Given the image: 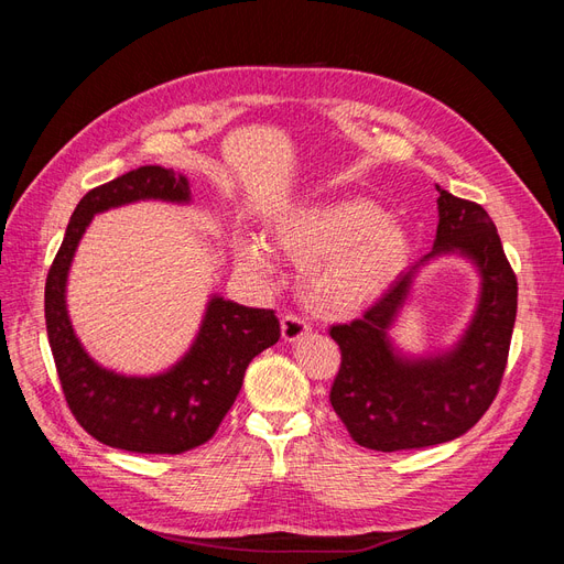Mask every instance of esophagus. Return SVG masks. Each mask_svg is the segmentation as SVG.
I'll list each match as a JSON object with an SVG mask.
<instances>
[{
    "label": "esophagus",
    "instance_id": "34e87169",
    "mask_svg": "<svg viewBox=\"0 0 564 564\" xmlns=\"http://www.w3.org/2000/svg\"><path fill=\"white\" fill-rule=\"evenodd\" d=\"M308 334H311L308 322H303L296 315H284L282 317V338H284V344H299V340H303Z\"/></svg>",
    "mask_w": 564,
    "mask_h": 564
}]
</instances>
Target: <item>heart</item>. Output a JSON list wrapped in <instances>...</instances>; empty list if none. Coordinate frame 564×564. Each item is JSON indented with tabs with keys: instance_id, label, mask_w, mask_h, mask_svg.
Returning a JSON list of instances; mask_svg holds the SVG:
<instances>
[{
	"instance_id": "obj_1",
	"label": "heart",
	"mask_w": 564,
	"mask_h": 564,
	"mask_svg": "<svg viewBox=\"0 0 564 564\" xmlns=\"http://www.w3.org/2000/svg\"><path fill=\"white\" fill-rule=\"evenodd\" d=\"M272 240L289 259L303 263V299L329 319L369 311L412 259L406 228L367 197L299 204L275 218ZM240 256L256 270L272 265L268 247L253 235L242 240Z\"/></svg>"
}]
</instances>
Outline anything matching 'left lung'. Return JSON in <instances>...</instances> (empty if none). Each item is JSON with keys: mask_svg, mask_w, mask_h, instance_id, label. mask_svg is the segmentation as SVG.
Masks as SVG:
<instances>
[{"mask_svg": "<svg viewBox=\"0 0 564 564\" xmlns=\"http://www.w3.org/2000/svg\"><path fill=\"white\" fill-rule=\"evenodd\" d=\"M437 187L433 251L404 270L365 317L329 329L340 369L329 400L350 437L377 452L421 449L456 440L482 419L497 398L518 313V280L497 226L480 204ZM440 254H460L481 278L476 313L454 347L412 356L389 336L421 267Z\"/></svg>", "mask_w": 564, "mask_h": 564, "instance_id": "8db88e82", "label": "left lung"}]
</instances>
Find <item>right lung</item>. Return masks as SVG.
Masks as SVG:
<instances>
[{"mask_svg": "<svg viewBox=\"0 0 564 564\" xmlns=\"http://www.w3.org/2000/svg\"><path fill=\"white\" fill-rule=\"evenodd\" d=\"M148 199L191 204V183L172 169L139 166L79 199L46 278V336L67 406L84 431L115 449L183 454L216 433L249 362L278 344L280 319L272 311L212 294L191 348L169 369L131 377L98 365L67 315V275L96 214Z\"/></svg>", "mask_w": 564, "mask_h": 564, "instance_id": "right-lung-1", "label": "right lung"}]
</instances>
